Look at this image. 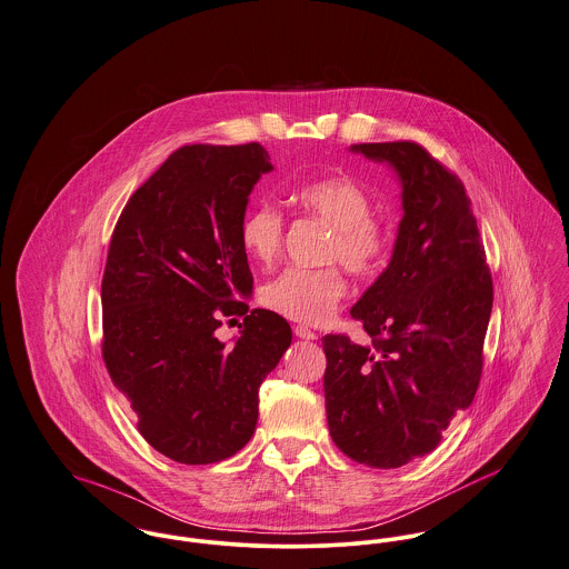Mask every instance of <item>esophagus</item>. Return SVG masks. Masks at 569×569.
Segmentation results:
<instances>
[{
  "mask_svg": "<svg viewBox=\"0 0 569 569\" xmlns=\"http://www.w3.org/2000/svg\"><path fill=\"white\" fill-rule=\"evenodd\" d=\"M295 333H297L299 338H303V340H316L315 331L308 329V327H303V325H297V327H295Z\"/></svg>",
  "mask_w": 569,
  "mask_h": 569,
  "instance_id": "1",
  "label": "esophagus"
}]
</instances>
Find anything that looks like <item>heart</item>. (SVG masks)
Returning <instances> with one entry per match:
<instances>
[{"mask_svg": "<svg viewBox=\"0 0 569 569\" xmlns=\"http://www.w3.org/2000/svg\"><path fill=\"white\" fill-rule=\"evenodd\" d=\"M292 202L331 227L325 257L338 259L356 274L378 270L388 253V231L371 218L369 193L349 177H320L292 191ZM242 251L261 266H270L283 244V216L277 207L261 202L242 218ZM347 283L338 268L290 266L261 286L259 299L266 308L297 322L320 325L338 308Z\"/></svg>", "mask_w": 569, "mask_h": 569, "instance_id": "1", "label": "heart"}]
</instances>
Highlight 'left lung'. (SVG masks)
<instances>
[{
	"instance_id": "8db88e82",
	"label": "left lung",
	"mask_w": 569,
	"mask_h": 569,
	"mask_svg": "<svg viewBox=\"0 0 569 569\" xmlns=\"http://www.w3.org/2000/svg\"><path fill=\"white\" fill-rule=\"evenodd\" d=\"M401 183L403 216L388 268L351 308L371 345L322 338L325 408L338 449L395 469L441 442L471 406L493 308L471 200L462 181L415 141L356 143Z\"/></svg>"
}]
</instances>
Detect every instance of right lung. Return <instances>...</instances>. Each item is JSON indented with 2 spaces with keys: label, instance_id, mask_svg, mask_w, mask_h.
Instances as JSON below:
<instances>
[{
  "label": "right lung",
  "instance_id": "obj_1",
  "mask_svg": "<svg viewBox=\"0 0 569 569\" xmlns=\"http://www.w3.org/2000/svg\"><path fill=\"white\" fill-rule=\"evenodd\" d=\"M263 146L193 143L130 198L102 277V358L141 437L183 465L220 462L253 437L259 386L292 342L283 316L249 312L240 244ZM244 315L233 346L214 331Z\"/></svg>",
  "mask_w": 569,
  "mask_h": 569
}]
</instances>
